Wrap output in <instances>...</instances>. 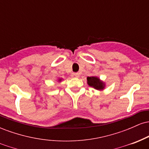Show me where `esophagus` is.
I'll return each instance as SVG.
<instances>
[{
    "label": "esophagus",
    "instance_id": "esophagus-1",
    "mask_svg": "<svg viewBox=\"0 0 149 149\" xmlns=\"http://www.w3.org/2000/svg\"><path fill=\"white\" fill-rule=\"evenodd\" d=\"M71 76H72V77H73V78H78V77H79V73H73L72 74H71Z\"/></svg>",
    "mask_w": 149,
    "mask_h": 149
}]
</instances>
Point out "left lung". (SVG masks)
I'll use <instances>...</instances> for the list:
<instances>
[{
    "mask_svg": "<svg viewBox=\"0 0 149 149\" xmlns=\"http://www.w3.org/2000/svg\"><path fill=\"white\" fill-rule=\"evenodd\" d=\"M88 80V84L89 86L92 87L96 90H103L105 88V84L103 81H102L98 77L96 76H91L87 78Z\"/></svg>",
    "mask_w": 149,
    "mask_h": 149,
    "instance_id": "obj_1",
    "label": "left lung"
}]
</instances>
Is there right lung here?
<instances>
[{
	"label": "right lung",
	"mask_w": 149,
	"mask_h": 149,
	"mask_svg": "<svg viewBox=\"0 0 149 149\" xmlns=\"http://www.w3.org/2000/svg\"><path fill=\"white\" fill-rule=\"evenodd\" d=\"M61 80V78H60V79H59V82H60Z\"/></svg>",
	"instance_id": "obj_1"
}]
</instances>
